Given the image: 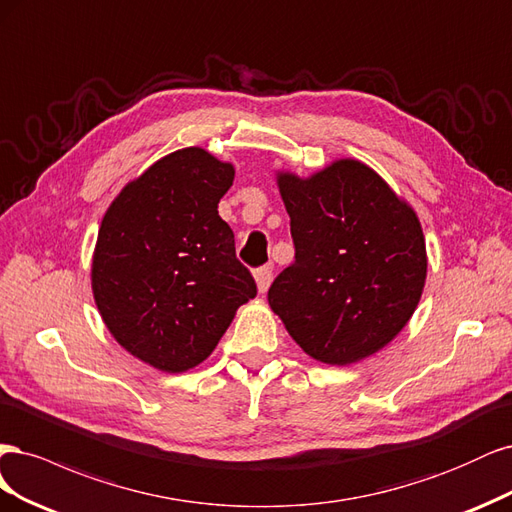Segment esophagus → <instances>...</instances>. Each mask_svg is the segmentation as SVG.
<instances>
[{
  "instance_id": "obj_1",
  "label": "esophagus",
  "mask_w": 512,
  "mask_h": 512,
  "mask_svg": "<svg viewBox=\"0 0 512 512\" xmlns=\"http://www.w3.org/2000/svg\"><path fill=\"white\" fill-rule=\"evenodd\" d=\"M255 283H257V289L259 293H266L270 283H272V268L263 266V268H257L255 270Z\"/></svg>"
}]
</instances>
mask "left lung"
<instances>
[{"instance_id":"left-lung-1","label":"left lung","mask_w":512,"mask_h":512,"mask_svg":"<svg viewBox=\"0 0 512 512\" xmlns=\"http://www.w3.org/2000/svg\"><path fill=\"white\" fill-rule=\"evenodd\" d=\"M295 261L268 291L270 308L312 359L349 366L402 332L427 274L423 229L366 163L338 159L300 178L278 172Z\"/></svg>"}]
</instances>
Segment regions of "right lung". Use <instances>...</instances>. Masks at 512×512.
Here are the masks:
<instances>
[{
    "label": "right lung",
    "instance_id": "obj_1",
    "mask_svg": "<svg viewBox=\"0 0 512 512\" xmlns=\"http://www.w3.org/2000/svg\"><path fill=\"white\" fill-rule=\"evenodd\" d=\"M232 183V163L180 148L127 183L102 219L91 266L97 310L125 351L161 372L202 364L257 295L217 210Z\"/></svg>",
    "mask_w": 512,
    "mask_h": 512
}]
</instances>
